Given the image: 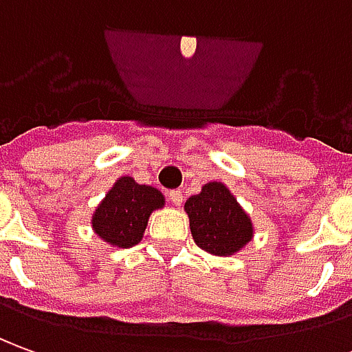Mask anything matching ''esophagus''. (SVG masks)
<instances>
[{
	"label": "esophagus",
	"instance_id": "obj_1",
	"mask_svg": "<svg viewBox=\"0 0 352 352\" xmlns=\"http://www.w3.org/2000/svg\"><path fill=\"white\" fill-rule=\"evenodd\" d=\"M168 199H170L176 207H180L182 203H184V193H182L180 190H172L170 193H168Z\"/></svg>",
	"mask_w": 352,
	"mask_h": 352
}]
</instances>
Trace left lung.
I'll return each mask as SVG.
<instances>
[{
  "label": "left lung",
  "instance_id": "1",
  "mask_svg": "<svg viewBox=\"0 0 352 352\" xmlns=\"http://www.w3.org/2000/svg\"><path fill=\"white\" fill-rule=\"evenodd\" d=\"M193 241L210 254L230 256L253 239V222L222 182H208L186 201Z\"/></svg>",
  "mask_w": 352,
  "mask_h": 352
}]
</instances>
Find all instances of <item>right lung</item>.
Listing matches in <instances>:
<instances>
[{"mask_svg":"<svg viewBox=\"0 0 352 352\" xmlns=\"http://www.w3.org/2000/svg\"><path fill=\"white\" fill-rule=\"evenodd\" d=\"M162 207L164 195L157 188L122 176L98 205L91 228L109 245L128 249L142 241L151 212Z\"/></svg>","mask_w":352,"mask_h":352,"instance_id":"obj_1","label":"right lung"}]
</instances>
